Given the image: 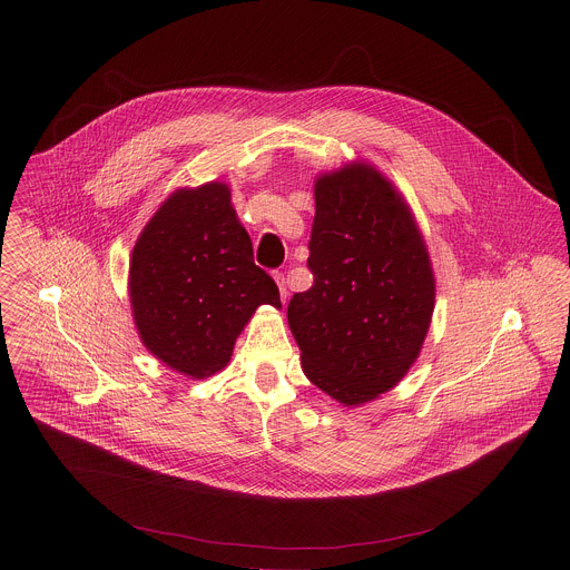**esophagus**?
Returning a JSON list of instances; mask_svg holds the SVG:
<instances>
[{"instance_id":"1","label":"esophagus","mask_w":570,"mask_h":570,"mask_svg":"<svg viewBox=\"0 0 570 570\" xmlns=\"http://www.w3.org/2000/svg\"><path fill=\"white\" fill-rule=\"evenodd\" d=\"M274 278H276V285H278V289H281V298L287 301V296H289V292H287V278H285L283 274H276Z\"/></svg>"}]
</instances>
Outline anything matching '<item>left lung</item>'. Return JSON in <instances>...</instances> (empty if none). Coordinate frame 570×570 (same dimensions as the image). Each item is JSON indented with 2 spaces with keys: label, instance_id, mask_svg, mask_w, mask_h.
Returning <instances> with one entry per match:
<instances>
[{
  "label": "left lung",
  "instance_id": "left-lung-1",
  "mask_svg": "<svg viewBox=\"0 0 570 570\" xmlns=\"http://www.w3.org/2000/svg\"><path fill=\"white\" fill-rule=\"evenodd\" d=\"M314 199V285L294 294L287 323L309 382L342 406H362L416 362L436 281L412 208L373 164L321 173Z\"/></svg>",
  "mask_w": 570,
  "mask_h": 570
}]
</instances>
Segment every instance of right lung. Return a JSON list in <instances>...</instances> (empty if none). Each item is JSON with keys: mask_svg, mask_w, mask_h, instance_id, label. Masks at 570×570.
<instances>
[{"mask_svg": "<svg viewBox=\"0 0 570 570\" xmlns=\"http://www.w3.org/2000/svg\"><path fill=\"white\" fill-rule=\"evenodd\" d=\"M127 285L147 351L190 380L228 366L261 305L281 309L278 287L254 265L230 186L219 179L164 199L134 245Z\"/></svg>", "mask_w": 570, "mask_h": 570, "instance_id": "obj_1", "label": "right lung"}]
</instances>
